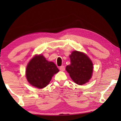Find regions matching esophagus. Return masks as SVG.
<instances>
[{
	"mask_svg": "<svg viewBox=\"0 0 121 121\" xmlns=\"http://www.w3.org/2000/svg\"><path fill=\"white\" fill-rule=\"evenodd\" d=\"M59 69H60L61 71H64L65 70V67H64V65L60 66V67H59Z\"/></svg>",
	"mask_w": 121,
	"mask_h": 121,
	"instance_id": "obj_1",
	"label": "esophagus"
}]
</instances>
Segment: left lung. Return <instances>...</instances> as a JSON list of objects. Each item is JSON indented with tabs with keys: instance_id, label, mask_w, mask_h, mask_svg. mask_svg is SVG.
<instances>
[{
	"instance_id": "obj_1",
	"label": "left lung",
	"mask_w": 121,
	"mask_h": 121,
	"mask_svg": "<svg viewBox=\"0 0 121 121\" xmlns=\"http://www.w3.org/2000/svg\"><path fill=\"white\" fill-rule=\"evenodd\" d=\"M71 64L66 67V70L72 80L79 85H82L91 78L93 65L90 59L83 53L73 51L70 56Z\"/></svg>"
}]
</instances>
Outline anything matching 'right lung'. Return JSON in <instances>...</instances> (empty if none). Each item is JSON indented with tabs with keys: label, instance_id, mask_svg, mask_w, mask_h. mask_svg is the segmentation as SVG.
Returning a JSON list of instances; mask_svg holds the SVG:
<instances>
[{
	"label": "right lung",
	"instance_id": "right-lung-1",
	"mask_svg": "<svg viewBox=\"0 0 121 121\" xmlns=\"http://www.w3.org/2000/svg\"><path fill=\"white\" fill-rule=\"evenodd\" d=\"M59 72L53 62H48L42 55L36 56L29 63L26 75L31 85L39 89L46 87L54 74Z\"/></svg>",
	"mask_w": 121,
	"mask_h": 121
}]
</instances>
